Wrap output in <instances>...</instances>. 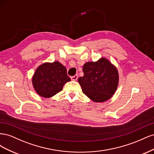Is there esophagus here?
<instances>
[{
	"instance_id": "esophagus-1",
	"label": "esophagus",
	"mask_w": 154,
	"mask_h": 154,
	"mask_svg": "<svg viewBox=\"0 0 154 154\" xmlns=\"http://www.w3.org/2000/svg\"><path fill=\"white\" fill-rule=\"evenodd\" d=\"M78 80V75L76 74V75H74V76L71 77V80L72 81H76Z\"/></svg>"
}]
</instances>
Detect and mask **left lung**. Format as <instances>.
I'll list each match as a JSON object with an SVG mask.
<instances>
[{"label": "left lung", "instance_id": "8db88e82", "mask_svg": "<svg viewBox=\"0 0 154 154\" xmlns=\"http://www.w3.org/2000/svg\"><path fill=\"white\" fill-rule=\"evenodd\" d=\"M84 75L78 83L84 94L96 103L105 102L114 94L119 83L118 69L109 60L101 57L96 62H88L83 66Z\"/></svg>", "mask_w": 154, "mask_h": 154}]
</instances>
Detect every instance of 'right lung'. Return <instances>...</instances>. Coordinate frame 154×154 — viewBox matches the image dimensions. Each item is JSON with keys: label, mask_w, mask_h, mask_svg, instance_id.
I'll use <instances>...</instances> for the list:
<instances>
[{"label": "right lung", "mask_w": 154, "mask_h": 154, "mask_svg": "<svg viewBox=\"0 0 154 154\" xmlns=\"http://www.w3.org/2000/svg\"><path fill=\"white\" fill-rule=\"evenodd\" d=\"M71 81L67 69L58 61L45 62L36 68L32 77V84L36 92L45 98L53 97Z\"/></svg>", "instance_id": "1"}]
</instances>
